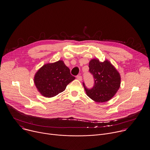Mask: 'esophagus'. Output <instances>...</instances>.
Returning a JSON list of instances; mask_svg holds the SVG:
<instances>
[{"label": "esophagus", "instance_id": "obj_1", "mask_svg": "<svg viewBox=\"0 0 150 150\" xmlns=\"http://www.w3.org/2000/svg\"><path fill=\"white\" fill-rule=\"evenodd\" d=\"M76 78H77V79L79 80V81H81V80H82V77H81V76L80 75H78V76H76Z\"/></svg>", "mask_w": 150, "mask_h": 150}]
</instances>
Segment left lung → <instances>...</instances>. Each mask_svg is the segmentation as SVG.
<instances>
[{
  "mask_svg": "<svg viewBox=\"0 0 150 150\" xmlns=\"http://www.w3.org/2000/svg\"><path fill=\"white\" fill-rule=\"evenodd\" d=\"M89 72L94 78V86L89 89L83 83L88 97L97 103L109 101L120 87L121 76L115 66L108 60L100 62L92 59L89 63Z\"/></svg>",
  "mask_w": 150,
  "mask_h": 150,
  "instance_id": "obj_1",
  "label": "left lung"
}]
</instances>
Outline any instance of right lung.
<instances>
[{
    "mask_svg": "<svg viewBox=\"0 0 150 150\" xmlns=\"http://www.w3.org/2000/svg\"><path fill=\"white\" fill-rule=\"evenodd\" d=\"M75 79L62 60L47 63L35 73L34 83L38 92L45 97H52L65 90Z\"/></svg>",
    "mask_w": 150,
    "mask_h": 150,
    "instance_id": "add662e5",
    "label": "right lung"
}]
</instances>
